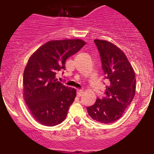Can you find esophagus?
Instances as JSON below:
<instances>
[{"mask_svg":"<svg viewBox=\"0 0 154 154\" xmlns=\"http://www.w3.org/2000/svg\"><path fill=\"white\" fill-rule=\"evenodd\" d=\"M83 94H84V91L82 90H77V94L78 97H81L83 95Z\"/></svg>","mask_w":154,"mask_h":154,"instance_id":"esophagus-1","label":"esophagus"}]
</instances>
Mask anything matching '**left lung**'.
Segmentation results:
<instances>
[{
    "instance_id": "1",
    "label": "left lung",
    "mask_w": 154,
    "mask_h": 154,
    "mask_svg": "<svg viewBox=\"0 0 154 154\" xmlns=\"http://www.w3.org/2000/svg\"><path fill=\"white\" fill-rule=\"evenodd\" d=\"M99 51L102 69L109 85L104 95L97 99L94 105L87 107L88 114L103 124L113 123L122 117L135 95V72L120 48L112 43L94 40Z\"/></svg>"
}]
</instances>
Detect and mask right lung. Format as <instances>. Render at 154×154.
<instances>
[{
    "label": "right lung",
    "instance_id": "add662e5",
    "mask_svg": "<svg viewBox=\"0 0 154 154\" xmlns=\"http://www.w3.org/2000/svg\"><path fill=\"white\" fill-rule=\"evenodd\" d=\"M86 44L82 40L47 42L29 58L23 72V97L30 113L42 125L53 127L64 120L76 90L55 78L67 58Z\"/></svg>",
    "mask_w": 154,
    "mask_h": 154
}]
</instances>
